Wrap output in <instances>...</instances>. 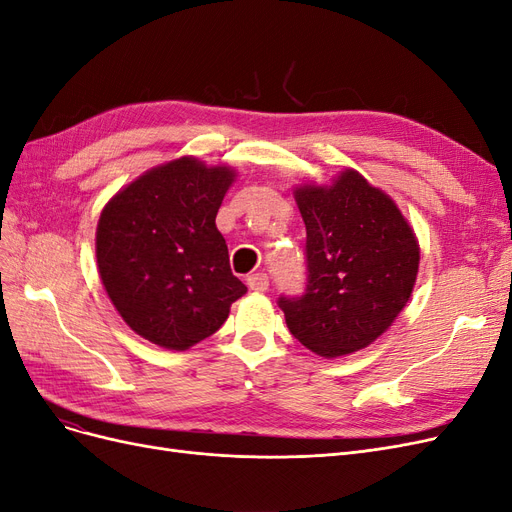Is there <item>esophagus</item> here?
I'll return each mask as SVG.
<instances>
[{
    "label": "esophagus",
    "instance_id": "1",
    "mask_svg": "<svg viewBox=\"0 0 512 512\" xmlns=\"http://www.w3.org/2000/svg\"><path fill=\"white\" fill-rule=\"evenodd\" d=\"M246 285H249L253 291L263 293V291L270 289V278H268V274L257 272V274H251L249 278H246Z\"/></svg>",
    "mask_w": 512,
    "mask_h": 512
}]
</instances>
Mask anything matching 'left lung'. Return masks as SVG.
I'll return each mask as SVG.
<instances>
[{"label": "left lung", "instance_id": "left-lung-1", "mask_svg": "<svg viewBox=\"0 0 512 512\" xmlns=\"http://www.w3.org/2000/svg\"><path fill=\"white\" fill-rule=\"evenodd\" d=\"M306 223V289L280 295L295 339L320 356L375 342L405 308L420 249L394 202L346 170L331 187L295 192Z\"/></svg>", "mask_w": 512, "mask_h": 512}]
</instances>
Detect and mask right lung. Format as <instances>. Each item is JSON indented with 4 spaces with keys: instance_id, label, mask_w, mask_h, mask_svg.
<instances>
[{
    "instance_id": "1",
    "label": "right lung",
    "mask_w": 512,
    "mask_h": 512,
    "mask_svg": "<svg viewBox=\"0 0 512 512\" xmlns=\"http://www.w3.org/2000/svg\"><path fill=\"white\" fill-rule=\"evenodd\" d=\"M230 168L179 158L132 181L103 208L97 263L126 325L162 348L187 350L246 293L215 217Z\"/></svg>"
}]
</instances>
